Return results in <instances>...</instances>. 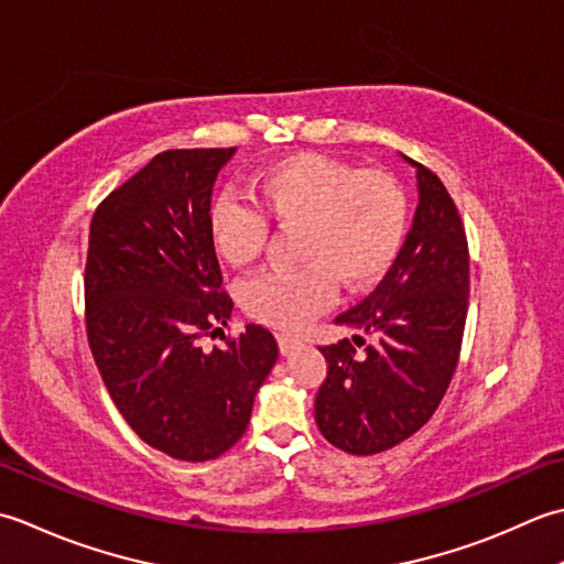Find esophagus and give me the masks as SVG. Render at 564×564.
Here are the masks:
<instances>
[{
    "label": "esophagus",
    "mask_w": 564,
    "mask_h": 564,
    "mask_svg": "<svg viewBox=\"0 0 564 564\" xmlns=\"http://www.w3.org/2000/svg\"><path fill=\"white\" fill-rule=\"evenodd\" d=\"M278 343H280V352H282V355H290V352L302 348V340H296V338H292V336H284V333H280Z\"/></svg>",
    "instance_id": "34e87169"
}]
</instances>
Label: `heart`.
Listing matches in <instances>:
<instances>
[{
    "instance_id": "heart-1",
    "label": "heart",
    "mask_w": 564,
    "mask_h": 564,
    "mask_svg": "<svg viewBox=\"0 0 564 564\" xmlns=\"http://www.w3.org/2000/svg\"><path fill=\"white\" fill-rule=\"evenodd\" d=\"M252 207L221 197L209 209L216 256L248 268L268 240V224L299 228L296 260L304 268L265 272L246 284L250 316L280 330H302L336 299L338 282L360 292L379 282L406 236L409 202L382 170H358L343 160L296 153L274 160L250 182Z\"/></svg>"
}]
</instances>
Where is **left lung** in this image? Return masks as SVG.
<instances>
[{
    "mask_svg": "<svg viewBox=\"0 0 564 564\" xmlns=\"http://www.w3.org/2000/svg\"><path fill=\"white\" fill-rule=\"evenodd\" d=\"M409 163L416 167L419 206L404 246L377 290L336 318L375 343L362 355L348 338L318 348L328 372L316 394V426L350 455H377L411 438L438 409L463 348L469 299L463 218L441 177Z\"/></svg>",
    "mask_w": 564,
    "mask_h": 564,
    "instance_id": "left-lung-1",
    "label": "left lung"
}]
</instances>
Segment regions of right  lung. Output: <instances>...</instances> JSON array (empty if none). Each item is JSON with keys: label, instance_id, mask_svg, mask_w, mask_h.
Wrapping results in <instances>:
<instances>
[{"label": "right lung", "instance_id": "obj_1", "mask_svg": "<svg viewBox=\"0 0 564 564\" xmlns=\"http://www.w3.org/2000/svg\"><path fill=\"white\" fill-rule=\"evenodd\" d=\"M234 151L158 153L89 226L85 324L99 375L138 438L185 463L240 441L280 352L258 324L199 346L234 308L209 238L212 189Z\"/></svg>", "mask_w": 564, "mask_h": 564}]
</instances>
